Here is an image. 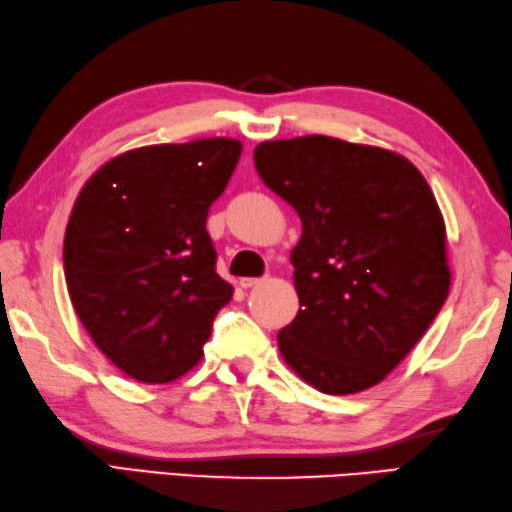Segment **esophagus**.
I'll return each mask as SVG.
<instances>
[{"label":"esophagus","instance_id":"obj_1","mask_svg":"<svg viewBox=\"0 0 512 512\" xmlns=\"http://www.w3.org/2000/svg\"><path fill=\"white\" fill-rule=\"evenodd\" d=\"M260 283V278H243L241 280V287L243 289H249V287H256Z\"/></svg>","mask_w":512,"mask_h":512}]
</instances>
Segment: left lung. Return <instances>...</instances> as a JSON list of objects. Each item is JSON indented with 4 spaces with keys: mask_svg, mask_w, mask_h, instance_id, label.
<instances>
[{
    "mask_svg": "<svg viewBox=\"0 0 512 512\" xmlns=\"http://www.w3.org/2000/svg\"><path fill=\"white\" fill-rule=\"evenodd\" d=\"M254 163L302 221L291 252L300 309L278 333L285 362L331 395L382 382L451 287L429 183L400 154L322 134L260 143Z\"/></svg>",
    "mask_w": 512,
    "mask_h": 512,
    "instance_id": "left-lung-1",
    "label": "left lung"
}]
</instances>
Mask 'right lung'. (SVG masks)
Instances as JSON below:
<instances>
[{"label": "right lung", "mask_w": 512, "mask_h": 512, "mask_svg": "<svg viewBox=\"0 0 512 512\" xmlns=\"http://www.w3.org/2000/svg\"><path fill=\"white\" fill-rule=\"evenodd\" d=\"M241 150L223 137L130 150L103 165L72 207L64 238L72 307L134 380L163 384L190 371L232 298L205 223Z\"/></svg>", "instance_id": "add662e5"}]
</instances>
